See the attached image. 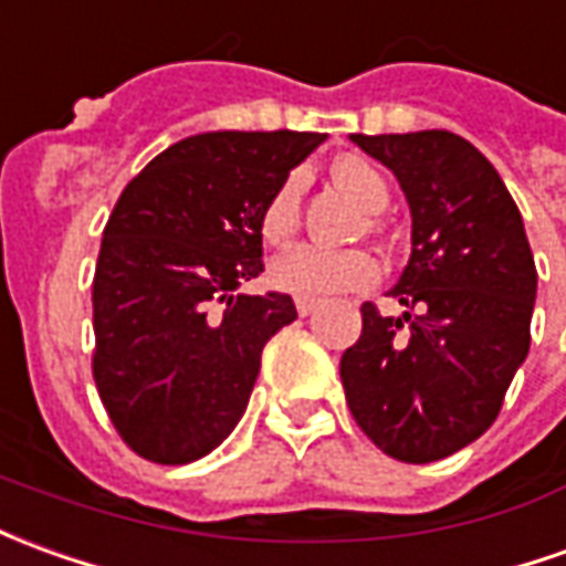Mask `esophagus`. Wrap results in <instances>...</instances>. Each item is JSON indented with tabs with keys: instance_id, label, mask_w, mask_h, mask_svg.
<instances>
[{
	"instance_id": "obj_1",
	"label": "esophagus",
	"mask_w": 566,
	"mask_h": 566,
	"mask_svg": "<svg viewBox=\"0 0 566 566\" xmlns=\"http://www.w3.org/2000/svg\"><path fill=\"white\" fill-rule=\"evenodd\" d=\"M315 310H318V303H315V300H303V296H296V312H300V315H312Z\"/></svg>"
}]
</instances>
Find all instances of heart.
Wrapping results in <instances>:
<instances>
[{
  "label": "heart",
  "mask_w": 566,
  "mask_h": 566,
  "mask_svg": "<svg viewBox=\"0 0 566 566\" xmlns=\"http://www.w3.org/2000/svg\"><path fill=\"white\" fill-rule=\"evenodd\" d=\"M334 180L349 192L367 211H382L389 201L386 180L379 177L367 161L339 159L334 165ZM300 177L291 174L275 187L270 201L263 205L260 214V235L263 242L282 244L294 235L296 220H300ZM272 284L284 294L303 296V300H324V296L346 294V291H361L379 279L377 256L367 254L361 248H346V251H331L318 244H296L282 256H275L270 266Z\"/></svg>",
  "instance_id": "1"
}]
</instances>
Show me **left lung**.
<instances>
[{"label": "left lung", "instance_id": "left-lung-1", "mask_svg": "<svg viewBox=\"0 0 566 566\" xmlns=\"http://www.w3.org/2000/svg\"><path fill=\"white\" fill-rule=\"evenodd\" d=\"M352 140L405 189L413 248L389 294L422 312L389 318L361 306V337L339 358L346 405L392 460H444L493 426L531 349L536 266L524 220L503 177L460 134Z\"/></svg>", "mask_w": 566, "mask_h": 566}]
</instances>
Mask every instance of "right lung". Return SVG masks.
<instances>
[{
  "instance_id": "1",
  "label": "right lung",
  "mask_w": 566,
  "mask_h": 566,
  "mask_svg": "<svg viewBox=\"0 0 566 566\" xmlns=\"http://www.w3.org/2000/svg\"><path fill=\"white\" fill-rule=\"evenodd\" d=\"M327 137L211 132L168 146L122 189L94 270V382L122 441L184 465L242 420L260 355L294 300L239 294L263 272L260 214Z\"/></svg>"
}]
</instances>
